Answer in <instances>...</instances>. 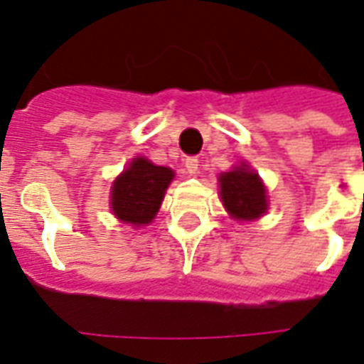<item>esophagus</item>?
<instances>
[{"mask_svg": "<svg viewBox=\"0 0 364 364\" xmlns=\"http://www.w3.org/2000/svg\"><path fill=\"white\" fill-rule=\"evenodd\" d=\"M185 170H187V173H191V176H194V173H198V159L196 156H187L185 159Z\"/></svg>", "mask_w": 364, "mask_h": 364, "instance_id": "1", "label": "esophagus"}]
</instances>
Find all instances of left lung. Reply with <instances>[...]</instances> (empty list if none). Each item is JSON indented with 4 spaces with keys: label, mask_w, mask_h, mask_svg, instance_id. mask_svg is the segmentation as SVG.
Instances as JSON below:
<instances>
[{
    "label": "left lung",
    "mask_w": 364,
    "mask_h": 364,
    "mask_svg": "<svg viewBox=\"0 0 364 364\" xmlns=\"http://www.w3.org/2000/svg\"><path fill=\"white\" fill-rule=\"evenodd\" d=\"M223 205L236 221H255L266 213V187L259 173L245 162L219 176Z\"/></svg>",
    "instance_id": "1"
}]
</instances>
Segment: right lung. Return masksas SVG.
Instances as JSON below:
<instances>
[{"mask_svg": "<svg viewBox=\"0 0 364 364\" xmlns=\"http://www.w3.org/2000/svg\"><path fill=\"white\" fill-rule=\"evenodd\" d=\"M173 179V170L154 166L151 160L137 156L117 177L111 187V211L132 227H145L153 221L164 200L166 188Z\"/></svg>", "mask_w": 364, "mask_h": 364, "instance_id": "obj_1", "label": "right lung"}]
</instances>
